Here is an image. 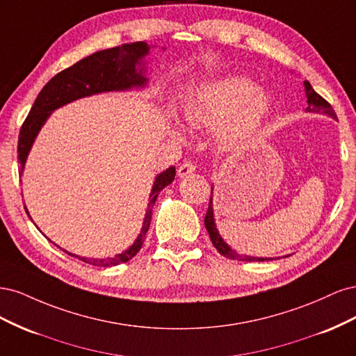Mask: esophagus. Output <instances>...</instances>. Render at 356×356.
<instances>
[{"mask_svg":"<svg viewBox=\"0 0 356 356\" xmlns=\"http://www.w3.org/2000/svg\"><path fill=\"white\" fill-rule=\"evenodd\" d=\"M195 170H196L195 163H191V161H184V163H182L178 168V177L179 178H187L188 175L195 174Z\"/></svg>","mask_w":356,"mask_h":356,"instance_id":"esophagus-1","label":"esophagus"}]
</instances>
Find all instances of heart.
<instances>
[{
    "instance_id": "heart-1",
    "label": "heart",
    "mask_w": 356,
    "mask_h": 356,
    "mask_svg": "<svg viewBox=\"0 0 356 356\" xmlns=\"http://www.w3.org/2000/svg\"><path fill=\"white\" fill-rule=\"evenodd\" d=\"M273 95L234 75L215 80L191 93L182 105V118L188 127H215L225 144H238L263 124L273 110Z\"/></svg>"
}]
</instances>
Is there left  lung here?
Instances as JSON below:
<instances>
[{"label": "left lung", "mask_w": 356, "mask_h": 356, "mask_svg": "<svg viewBox=\"0 0 356 356\" xmlns=\"http://www.w3.org/2000/svg\"><path fill=\"white\" fill-rule=\"evenodd\" d=\"M303 86H305V93H306V99H307L306 113H316V114H322V115H328V117L334 118V120H337V115H336V113H334L332 106L314 90L310 83L303 81ZM212 191H213V186L211 187V199H209L208 212H207V215H204V227H207L211 242L215 248H217V251L221 255L230 258V260H239V261H270V260H275L273 257H252V255L238 254L227 242L222 239V236L220 234V232L217 229V224H215ZM285 257H288V255H285Z\"/></svg>", "instance_id": "8db88e82"}]
</instances>
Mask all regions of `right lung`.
I'll return each instance as SVG.
<instances>
[{
	"label": "right lung",
	"instance_id": "right-lung-1",
	"mask_svg": "<svg viewBox=\"0 0 356 356\" xmlns=\"http://www.w3.org/2000/svg\"><path fill=\"white\" fill-rule=\"evenodd\" d=\"M161 49L165 50V47ZM149 50H152V46L147 44L145 41L126 42V44L117 46L113 49L96 51L93 55L86 56L77 63H74L72 67L56 74L38 93L22 129H20L17 143V160L20 163V175H24L28 156L41 131V127L46 124L53 111H56L63 105L71 104L81 98H88V96L93 95L106 92H131L138 89H147V56L149 55ZM175 166H170L166 170L160 172L154 178L152 191H149L143 227L139 230V234L136 236L134 243L131 246H127L120 254L98 260V258H86L71 254L65 250H62V248L60 250L72 257H79L84 263L99 267H111L129 261L139 252V250H141L145 234L149 227V222H152L153 207L157 200L159 193L175 179ZM25 211L29 215L26 207Z\"/></svg>",
	"mask_w": 356,
	"mask_h": 356
}]
</instances>
